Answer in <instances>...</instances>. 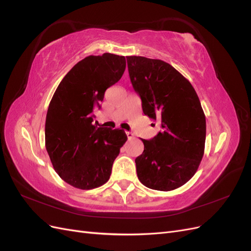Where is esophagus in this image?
Wrapping results in <instances>:
<instances>
[{"mask_svg": "<svg viewBox=\"0 0 251 251\" xmlns=\"http://www.w3.org/2000/svg\"><path fill=\"white\" fill-rule=\"evenodd\" d=\"M126 137H127V139H128V140H131V139H133V138H134V135H133V133H131V132H126Z\"/></svg>", "mask_w": 251, "mask_h": 251, "instance_id": "obj_1", "label": "esophagus"}]
</instances>
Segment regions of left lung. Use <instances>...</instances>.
Returning a JSON list of instances; mask_svg holds the SVG:
<instances>
[{"instance_id": "obj_1", "label": "left lung", "mask_w": 251, "mask_h": 251, "mask_svg": "<svg viewBox=\"0 0 251 251\" xmlns=\"http://www.w3.org/2000/svg\"><path fill=\"white\" fill-rule=\"evenodd\" d=\"M128 74L142 111L161 121V132L141 139L143 153L135 159L143 185L156 191L176 189L191 179L204 154L206 120L192 83L161 59L126 56Z\"/></svg>"}]
</instances>
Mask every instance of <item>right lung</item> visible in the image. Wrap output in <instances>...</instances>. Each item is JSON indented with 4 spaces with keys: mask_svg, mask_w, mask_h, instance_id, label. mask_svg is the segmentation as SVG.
<instances>
[{
    "mask_svg": "<svg viewBox=\"0 0 251 251\" xmlns=\"http://www.w3.org/2000/svg\"><path fill=\"white\" fill-rule=\"evenodd\" d=\"M126 70V57L111 53L90 55L66 74L53 94L45 125V144L53 169L79 189L101 186L126 141L123 130L98 127L93 111L105 90Z\"/></svg>",
    "mask_w": 251,
    "mask_h": 251,
    "instance_id": "obj_1",
    "label": "right lung"
}]
</instances>
